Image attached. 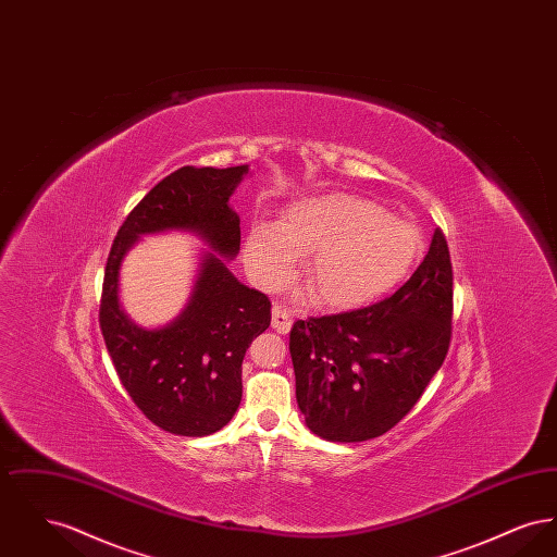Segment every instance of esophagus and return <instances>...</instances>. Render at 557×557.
<instances>
[{
    "mask_svg": "<svg viewBox=\"0 0 557 557\" xmlns=\"http://www.w3.org/2000/svg\"><path fill=\"white\" fill-rule=\"evenodd\" d=\"M271 325H273V330L275 332H280V334H288L292 327V315L286 311V309H282V307H273V311H271Z\"/></svg>",
    "mask_w": 557,
    "mask_h": 557,
    "instance_id": "1",
    "label": "esophagus"
}]
</instances>
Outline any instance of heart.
I'll list each match as a JSON object with an SVG mask.
<instances>
[{"label":"heart","mask_w":557,"mask_h":557,"mask_svg":"<svg viewBox=\"0 0 557 557\" xmlns=\"http://www.w3.org/2000/svg\"><path fill=\"white\" fill-rule=\"evenodd\" d=\"M420 227L355 194H323L292 202L275 225H255L244 259L255 282L280 290L298 257L312 255L305 284L325 309H357L395 290L422 255Z\"/></svg>","instance_id":"1"}]
</instances>
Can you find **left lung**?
<instances>
[{"instance_id":"1","label":"left lung","mask_w":557,"mask_h":557,"mask_svg":"<svg viewBox=\"0 0 557 557\" xmlns=\"http://www.w3.org/2000/svg\"><path fill=\"white\" fill-rule=\"evenodd\" d=\"M453 267L441 230L393 296L292 325L296 400L332 443H361L397 425L441 370L450 345Z\"/></svg>"}]
</instances>
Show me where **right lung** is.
Wrapping results in <instances>:
<instances>
[{
    "label": "right lung",
    "mask_w": 557,
    "mask_h": 557,
    "mask_svg": "<svg viewBox=\"0 0 557 557\" xmlns=\"http://www.w3.org/2000/svg\"><path fill=\"white\" fill-rule=\"evenodd\" d=\"M246 173L248 164L177 169L127 214L108 255L100 300L108 355L139 411L177 436H207L234 418L246 348L271 323L265 294L244 286L220 259L238 255L239 216L230 198ZM173 228L196 233L213 250L201 258L183 315L146 331L120 309L117 271L139 235Z\"/></svg>",
    "instance_id": "right-lung-1"
}]
</instances>
